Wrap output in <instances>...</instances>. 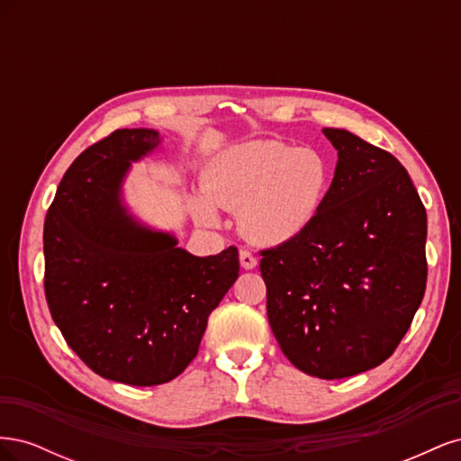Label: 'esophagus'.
<instances>
[{
	"instance_id": "esophagus-1",
	"label": "esophagus",
	"mask_w": 461,
	"mask_h": 461,
	"mask_svg": "<svg viewBox=\"0 0 461 461\" xmlns=\"http://www.w3.org/2000/svg\"><path fill=\"white\" fill-rule=\"evenodd\" d=\"M240 265L244 269H256L258 258L252 252H248V249H240Z\"/></svg>"
}]
</instances>
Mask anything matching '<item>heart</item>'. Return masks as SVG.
Masks as SVG:
<instances>
[{"label": "heart", "instance_id": "1", "mask_svg": "<svg viewBox=\"0 0 461 461\" xmlns=\"http://www.w3.org/2000/svg\"><path fill=\"white\" fill-rule=\"evenodd\" d=\"M332 183V165L317 148L276 140L232 146L212 161L203 190L215 205L240 212L249 240L278 246L312 227ZM194 217L215 225L217 212L205 198L192 200Z\"/></svg>", "mask_w": 461, "mask_h": 461}]
</instances>
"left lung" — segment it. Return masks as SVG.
I'll use <instances>...</instances> for the list:
<instances>
[{
  "instance_id": "left-lung-1",
  "label": "left lung",
  "mask_w": 461,
  "mask_h": 461,
  "mask_svg": "<svg viewBox=\"0 0 461 461\" xmlns=\"http://www.w3.org/2000/svg\"><path fill=\"white\" fill-rule=\"evenodd\" d=\"M323 132L339 149L327 200L298 239L261 249L259 271L283 354L332 381L381 366L406 337L427 286V213L393 153Z\"/></svg>"
}]
</instances>
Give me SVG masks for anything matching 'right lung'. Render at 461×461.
I'll return each mask as SVG.
<instances>
[{
    "label": "right lung",
    "instance_id": "1",
    "mask_svg": "<svg viewBox=\"0 0 461 461\" xmlns=\"http://www.w3.org/2000/svg\"><path fill=\"white\" fill-rule=\"evenodd\" d=\"M158 144L156 131L119 129L86 148L44 222L55 325L94 373L131 386L169 383L190 366L209 313L240 271L239 248L196 258L124 215L121 178Z\"/></svg>",
    "mask_w": 461,
    "mask_h": 461
}]
</instances>
